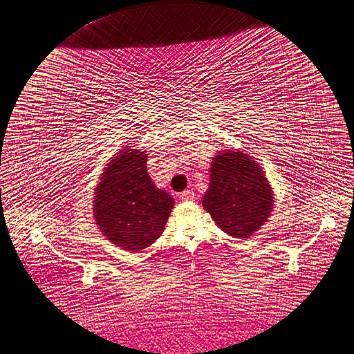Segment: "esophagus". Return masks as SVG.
I'll use <instances>...</instances> for the list:
<instances>
[{"instance_id":"1","label":"esophagus","mask_w":354,"mask_h":354,"mask_svg":"<svg viewBox=\"0 0 354 354\" xmlns=\"http://www.w3.org/2000/svg\"><path fill=\"white\" fill-rule=\"evenodd\" d=\"M179 198H180L182 201H192V200H194V191H191V189L182 191V192L179 194Z\"/></svg>"}]
</instances>
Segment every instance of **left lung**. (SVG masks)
<instances>
[{
	"label": "left lung",
	"mask_w": 354,
	"mask_h": 354,
	"mask_svg": "<svg viewBox=\"0 0 354 354\" xmlns=\"http://www.w3.org/2000/svg\"><path fill=\"white\" fill-rule=\"evenodd\" d=\"M273 191L261 167L239 150H222L213 157L210 185L203 207L223 232L248 238L268 222Z\"/></svg>",
	"instance_id": "left-lung-1"
}]
</instances>
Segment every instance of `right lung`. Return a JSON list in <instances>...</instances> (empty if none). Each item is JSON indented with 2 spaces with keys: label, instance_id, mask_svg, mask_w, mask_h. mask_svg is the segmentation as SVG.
<instances>
[{
  "label": "right lung",
  "instance_id": "right-lung-1",
  "mask_svg": "<svg viewBox=\"0 0 354 354\" xmlns=\"http://www.w3.org/2000/svg\"><path fill=\"white\" fill-rule=\"evenodd\" d=\"M145 151L123 148L101 175L94 218L109 241L128 252L150 247L165 231L175 201L156 188L147 172Z\"/></svg>",
  "mask_w": 354,
  "mask_h": 354
}]
</instances>
